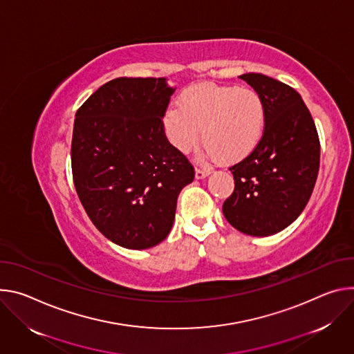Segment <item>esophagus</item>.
Returning <instances> with one entry per match:
<instances>
[{
  "instance_id": "1",
  "label": "esophagus",
  "mask_w": 354,
  "mask_h": 354,
  "mask_svg": "<svg viewBox=\"0 0 354 354\" xmlns=\"http://www.w3.org/2000/svg\"><path fill=\"white\" fill-rule=\"evenodd\" d=\"M211 173L209 169H195V178H204Z\"/></svg>"
}]
</instances>
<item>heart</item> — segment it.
Wrapping results in <instances>:
<instances>
[{
  "instance_id": "obj_1",
  "label": "heart",
  "mask_w": 354,
  "mask_h": 354,
  "mask_svg": "<svg viewBox=\"0 0 354 354\" xmlns=\"http://www.w3.org/2000/svg\"><path fill=\"white\" fill-rule=\"evenodd\" d=\"M267 112L260 94L236 86L195 84L184 90L178 104L165 113L171 145L189 151L201 139L208 153L222 163L245 159L261 142Z\"/></svg>"
}]
</instances>
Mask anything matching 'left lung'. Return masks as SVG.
I'll list each match as a JSON object with an SVG mask.
<instances>
[{
    "mask_svg": "<svg viewBox=\"0 0 354 354\" xmlns=\"http://www.w3.org/2000/svg\"><path fill=\"white\" fill-rule=\"evenodd\" d=\"M260 94L267 120L259 146L229 167L234 189L223 203L227 222L252 236H268L294 222L315 187L321 143L301 95L274 78L239 75Z\"/></svg>",
    "mask_w": 354,
    "mask_h": 354,
    "instance_id": "1",
    "label": "left lung"
}]
</instances>
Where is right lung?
Returning a JSON list of instances; mask_svg holds the SVG:
<instances>
[{
    "label": "right lung",
    "instance_id": "obj_1",
    "mask_svg": "<svg viewBox=\"0 0 354 354\" xmlns=\"http://www.w3.org/2000/svg\"><path fill=\"white\" fill-rule=\"evenodd\" d=\"M165 78L120 77L77 109L73 181L88 218L111 242L147 249L167 238L194 166L165 132L173 94Z\"/></svg>",
    "mask_w": 354,
    "mask_h": 354
}]
</instances>
